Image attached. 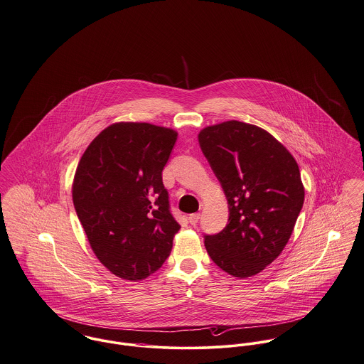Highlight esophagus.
Returning a JSON list of instances; mask_svg holds the SVG:
<instances>
[{
    "instance_id": "esophagus-1",
    "label": "esophagus",
    "mask_w": 364,
    "mask_h": 364,
    "mask_svg": "<svg viewBox=\"0 0 364 364\" xmlns=\"http://www.w3.org/2000/svg\"><path fill=\"white\" fill-rule=\"evenodd\" d=\"M188 221H190V224H191V225H196V223L199 221V214H190V217H188Z\"/></svg>"
}]
</instances>
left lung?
<instances>
[{
    "label": "left lung",
    "instance_id": "obj_1",
    "mask_svg": "<svg viewBox=\"0 0 364 364\" xmlns=\"http://www.w3.org/2000/svg\"><path fill=\"white\" fill-rule=\"evenodd\" d=\"M198 140L230 209L227 227L205 237L206 250L224 272L255 277L293 234L305 196L299 165L269 132L240 121L206 127Z\"/></svg>",
    "mask_w": 364,
    "mask_h": 364
}]
</instances>
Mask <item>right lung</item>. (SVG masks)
Segmentation results:
<instances>
[{
	"instance_id": "right-lung-1",
	"label": "right lung",
	"mask_w": 364,
	"mask_h": 364,
	"mask_svg": "<svg viewBox=\"0 0 364 364\" xmlns=\"http://www.w3.org/2000/svg\"><path fill=\"white\" fill-rule=\"evenodd\" d=\"M176 140L174 129L115 122L78 162L75 212L95 256L118 278L143 280L171 255L180 225L169 212L162 171Z\"/></svg>"
}]
</instances>
